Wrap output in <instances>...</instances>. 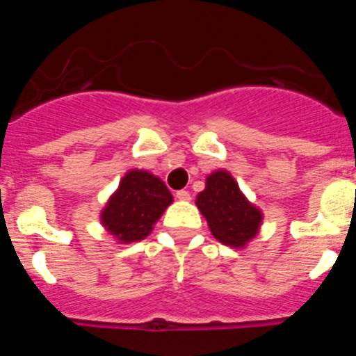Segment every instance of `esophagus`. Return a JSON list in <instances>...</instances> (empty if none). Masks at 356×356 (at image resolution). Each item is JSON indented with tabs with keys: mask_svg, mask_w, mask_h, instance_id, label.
<instances>
[{
	"mask_svg": "<svg viewBox=\"0 0 356 356\" xmlns=\"http://www.w3.org/2000/svg\"><path fill=\"white\" fill-rule=\"evenodd\" d=\"M176 200L188 201L191 200V194H188V191H178V193H176Z\"/></svg>",
	"mask_w": 356,
	"mask_h": 356,
	"instance_id": "obj_1",
	"label": "esophagus"
}]
</instances>
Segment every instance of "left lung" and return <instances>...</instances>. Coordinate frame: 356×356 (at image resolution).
Returning <instances> with one entry per match:
<instances>
[{
	"label": "left lung",
	"instance_id": "obj_1",
	"mask_svg": "<svg viewBox=\"0 0 356 356\" xmlns=\"http://www.w3.org/2000/svg\"><path fill=\"white\" fill-rule=\"evenodd\" d=\"M196 205L213 237L235 250L246 248L262 226V210L244 196L234 176L225 169L207 176L205 191L197 194Z\"/></svg>",
	"mask_w": 356,
	"mask_h": 356
}]
</instances>
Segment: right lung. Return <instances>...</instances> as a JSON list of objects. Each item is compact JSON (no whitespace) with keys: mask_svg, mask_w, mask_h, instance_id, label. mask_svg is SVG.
I'll return each instance as SVG.
<instances>
[{"mask_svg":"<svg viewBox=\"0 0 356 356\" xmlns=\"http://www.w3.org/2000/svg\"><path fill=\"white\" fill-rule=\"evenodd\" d=\"M172 203V194L159 176L144 169H130L102 210V225L122 244L139 242L153 232Z\"/></svg>","mask_w":356,"mask_h":356,"instance_id":"1","label":"right lung"}]
</instances>
